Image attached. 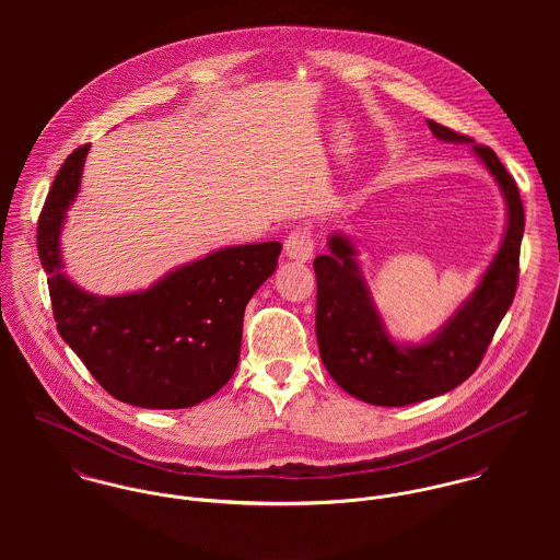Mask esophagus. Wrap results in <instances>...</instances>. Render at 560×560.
Masks as SVG:
<instances>
[{
  "instance_id": "34e87169",
  "label": "esophagus",
  "mask_w": 560,
  "mask_h": 560,
  "mask_svg": "<svg viewBox=\"0 0 560 560\" xmlns=\"http://www.w3.org/2000/svg\"><path fill=\"white\" fill-rule=\"evenodd\" d=\"M313 252H315V241H313V233L311 229L302 226V229H295L287 235L284 240V254L293 260H300V262H306L313 258Z\"/></svg>"
}]
</instances>
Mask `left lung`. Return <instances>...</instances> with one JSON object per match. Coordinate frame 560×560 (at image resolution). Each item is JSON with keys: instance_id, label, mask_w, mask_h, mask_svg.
I'll list each match as a JSON object with an SVG mask.
<instances>
[{"instance_id": "left-lung-1", "label": "left lung", "mask_w": 560, "mask_h": 560, "mask_svg": "<svg viewBox=\"0 0 560 560\" xmlns=\"http://www.w3.org/2000/svg\"><path fill=\"white\" fill-rule=\"evenodd\" d=\"M431 133L444 142H472L440 122L427 120ZM495 176L509 209L502 245L480 278L472 298L427 342L400 347L390 340L371 293L355 265V247L331 235L329 252L317 256V342L331 380L351 397L373 405L400 407L433 399L457 388L477 369L513 304L520 278V245L524 207L513 176L489 147H472Z\"/></svg>"}]
</instances>
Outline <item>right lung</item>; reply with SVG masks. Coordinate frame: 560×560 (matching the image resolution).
Instances as JSON below:
<instances>
[{
  "label": "right lung",
  "instance_id": "1",
  "mask_svg": "<svg viewBox=\"0 0 560 560\" xmlns=\"http://www.w3.org/2000/svg\"><path fill=\"white\" fill-rule=\"evenodd\" d=\"M88 149L83 144L62 163L38 218V256L58 331L114 399L147 409L198 405L233 377L245 306L276 271L282 243L218 249L149 291L88 295L60 271L58 241Z\"/></svg>",
  "mask_w": 560,
  "mask_h": 560
}]
</instances>
